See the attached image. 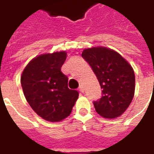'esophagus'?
<instances>
[{
    "instance_id": "obj_1",
    "label": "esophagus",
    "mask_w": 154,
    "mask_h": 154,
    "mask_svg": "<svg viewBox=\"0 0 154 154\" xmlns=\"http://www.w3.org/2000/svg\"><path fill=\"white\" fill-rule=\"evenodd\" d=\"M78 90H79V91L82 92V93H83L84 92V88L82 86H80V87H79V89H78Z\"/></svg>"
}]
</instances>
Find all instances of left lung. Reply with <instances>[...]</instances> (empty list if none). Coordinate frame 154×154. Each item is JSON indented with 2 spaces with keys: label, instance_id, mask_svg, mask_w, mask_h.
Here are the masks:
<instances>
[{
  "label": "left lung",
  "instance_id": "8db88e82",
  "mask_svg": "<svg viewBox=\"0 0 154 154\" xmlns=\"http://www.w3.org/2000/svg\"><path fill=\"white\" fill-rule=\"evenodd\" d=\"M82 56L103 89L101 98L93 102L96 111L106 119L120 116L134 96L135 76L131 65L117 52L101 46L86 48Z\"/></svg>",
  "mask_w": 154,
  "mask_h": 154
}]
</instances>
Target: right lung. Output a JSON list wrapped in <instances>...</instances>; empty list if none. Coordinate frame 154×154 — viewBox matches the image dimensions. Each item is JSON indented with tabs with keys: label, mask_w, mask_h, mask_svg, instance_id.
Returning a JSON list of instances; mask_svg holds the SVG:
<instances>
[{
	"label": "right lung",
	"mask_w": 154,
	"mask_h": 154,
	"mask_svg": "<svg viewBox=\"0 0 154 154\" xmlns=\"http://www.w3.org/2000/svg\"><path fill=\"white\" fill-rule=\"evenodd\" d=\"M66 51L40 54L25 67L20 77L26 100L35 113L47 121L59 122L67 118L79 93L67 87V76L61 67Z\"/></svg>",
	"instance_id": "right-lung-1"
}]
</instances>
